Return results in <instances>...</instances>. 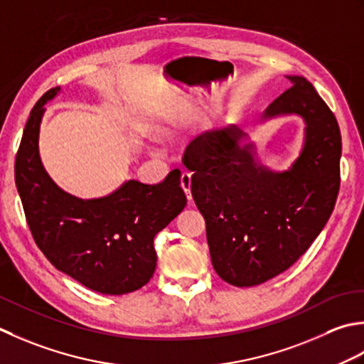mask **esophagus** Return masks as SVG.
Returning <instances> with one entry per match:
<instances>
[{
    "label": "esophagus",
    "mask_w": 364,
    "mask_h": 364,
    "mask_svg": "<svg viewBox=\"0 0 364 364\" xmlns=\"http://www.w3.org/2000/svg\"><path fill=\"white\" fill-rule=\"evenodd\" d=\"M181 187L187 195V199L191 203V174L190 173H182L181 176Z\"/></svg>",
    "instance_id": "1"
}]
</instances>
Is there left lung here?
Masks as SVG:
<instances>
[{
	"instance_id": "left-lung-1",
	"label": "left lung",
	"mask_w": 364,
	"mask_h": 364,
	"mask_svg": "<svg viewBox=\"0 0 364 364\" xmlns=\"http://www.w3.org/2000/svg\"><path fill=\"white\" fill-rule=\"evenodd\" d=\"M291 87L261 122L299 116L305 135L284 171L259 160L256 144L235 125L205 132L187 147L191 195L205 220L215 272L237 287L262 284L287 270L322 232L339 191L341 132L314 86L286 75Z\"/></svg>"
}]
</instances>
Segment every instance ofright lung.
<instances>
[{
	"instance_id": "1",
	"label": "right lung",
	"mask_w": 364,
	"mask_h": 364,
	"mask_svg": "<svg viewBox=\"0 0 364 364\" xmlns=\"http://www.w3.org/2000/svg\"><path fill=\"white\" fill-rule=\"evenodd\" d=\"M50 89L29 113L16 159V185L37 247L59 272L91 291L122 295L149 283L157 253L154 239L187 205L181 171L157 185L125 181L100 198L70 195L51 179L39 154Z\"/></svg>"
}]
</instances>
